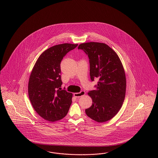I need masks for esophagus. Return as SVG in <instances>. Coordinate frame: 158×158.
<instances>
[{
  "label": "esophagus",
  "instance_id": "1",
  "mask_svg": "<svg viewBox=\"0 0 158 158\" xmlns=\"http://www.w3.org/2000/svg\"><path fill=\"white\" fill-rule=\"evenodd\" d=\"M85 94V91H81L80 93H75L73 94L74 96H75V97H77V98H78V97H81V96H84Z\"/></svg>",
  "mask_w": 158,
  "mask_h": 158
}]
</instances>
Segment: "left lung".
<instances>
[{
	"instance_id": "left-lung-1",
	"label": "left lung",
	"mask_w": 158,
	"mask_h": 158,
	"mask_svg": "<svg viewBox=\"0 0 158 158\" xmlns=\"http://www.w3.org/2000/svg\"><path fill=\"white\" fill-rule=\"evenodd\" d=\"M88 56L91 81L97 79L96 90L89 91L92 105L86 115L98 123L114 118L124 101L126 79L124 68L118 54L105 43L88 42L78 46Z\"/></svg>"
}]
</instances>
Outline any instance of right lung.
<instances>
[{"mask_svg": "<svg viewBox=\"0 0 158 158\" xmlns=\"http://www.w3.org/2000/svg\"><path fill=\"white\" fill-rule=\"evenodd\" d=\"M77 44L52 46L39 56L29 77L28 95L35 111L44 119L55 122L66 115L72 94L61 89L60 64L63 57Z\"/></svg>", "mask_w": 158, "mask_h": 158, "instance_id": "add662e5", "label": "right lung"}]
</instances>
